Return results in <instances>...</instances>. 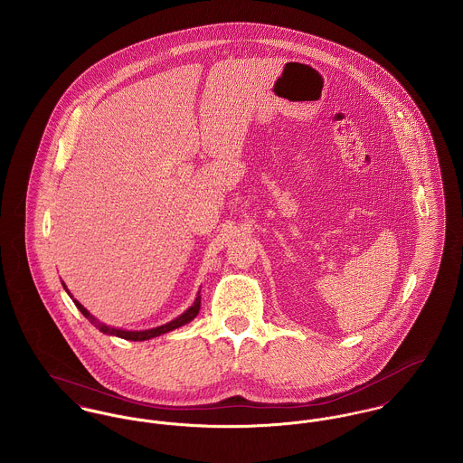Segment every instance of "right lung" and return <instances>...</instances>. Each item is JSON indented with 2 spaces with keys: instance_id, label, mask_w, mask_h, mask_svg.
Segmentation results:
<instances>
[{
  "instance_id": "obj_1",
  "label": "right lung",
  "mask_w": 463,
  "mask_h": 463,
  "mask_svg": "<svg viewBox=\"0 0 463 463\" xmlns=\"http://www.w3.org/2000/svg\"><path fill=\"white\" fill-rule=\"evenodd\" d=\"M65 287V290L69 292V288H67V285L63 284ZM71 294V292H69ZM73 303H75V307L80 310V314L86 317V319L90 320L91 324H95V327H99L102 333H106V335H114V336H119V338H125V340H132V342H143V340H149V338H155V336H160V335H164V333H169V331H173V329H176V327H181V326H184V324H188L190 320L195 319L197 317V314H199V310H201V296L197 294V298H195V301H194V305L186 310V312H183L179 317H176L175 320H171V322H167V324H164V326H158V327H153V329H144V331H127V329H118V327H110V326H107L104 322H100L99 319H95L79 301H75L73 299Z\"/></svg>"
}]
</instances>
